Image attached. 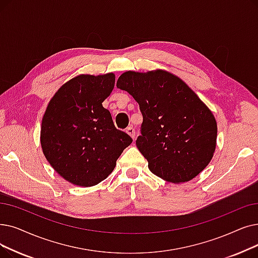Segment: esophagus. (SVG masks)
I'll return each instance as SVG.
<instances>
[{
    "label": "esophagus",
    "mask_w": 258,
    "mask_h": 258,
    "mask_svg": "<svg viewBox=\"0 0 258 258\" xmlns=\"http://www.w3.org/2000/svg\"><path fill=\"white\" fill-rule=\"evenodd\" d=\"M126 133L128 134V135H130L133 139H135V136H136L135 128H133V127H127V128H126Z\"/></svg>",
    "instance_id": "obj_1"
}]
</instances>
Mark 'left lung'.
<instances>
[{
	"mask_svg": "<svg viewBox=\"0 0 258 258\" xmlns=\"http://www.w3.org/2000/svg\"><path fill=\"white\" fill-rule=\"evenodd\" d=\"M117 87L139 104L143 122L136 145L153 174L181 183L205 170L215 152L217 123L180 78L161 70L128 71Z\"/></svg>",
	"mask_w": 258,
	"mask_h": 258,
	"instance_id": "left-lung-1",
	"label": "left lung"
}]
</instances>
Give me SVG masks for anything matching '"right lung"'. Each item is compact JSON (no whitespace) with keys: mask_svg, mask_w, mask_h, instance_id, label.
Returning a JSON list of instances; mask_svg holds the SVG:
<instances>
[{"mask_svg":"<svg viewBox=\"0 0 258 258\" xmlns=\"http://www.w3.org/2000/svg\"><path fill=\"white\" fill-rule=\"evenodd\" d=\"M114 86L113 73L77 76L58 89L43 116V154L53 170L75 185L87 187L104 180L133 142L115 127L102 105Z\"/></svg>","mask_w":258,"mask_h":258,"instance_id":"right-lung-1","label":"right lung"}]
</instances>
